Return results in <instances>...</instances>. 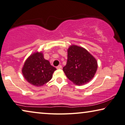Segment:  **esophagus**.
<instances>
[{"label":"esophagus","mask_w":125,"mask_h":125,"mask_svg":"<svg viewBox=\"0 0 125 125\" xmlns=\"http://www.w3.org/2000/svg\"><path fill=\"white\" fill-rule=\"evenodd\" d=\"M57 69H61V68H62V66H61V65H59V66H58L57 67Z\"/></svg>","instance_id":"esophagus-1"}]
</instances>
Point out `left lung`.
<instances>
[{"instance_id": "obj_1", "label": "left lung", "mask_w": 125, "mask_h": 125, "mask_svg": "<svg viewBox=\"0 0 125 125\" xmlns=\"http://www.w3.org/2000/svg\"><path fill=\"white\" fill-rule=\"evenodd\" d=\"M67 61L63 70L70 80L84 85L94 78L97 68L96 59L85 49L73 45L68 49Z\"/></svg>"}]
</instances>
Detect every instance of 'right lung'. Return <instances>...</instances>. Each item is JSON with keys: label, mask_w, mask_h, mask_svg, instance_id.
I'll return each mask as SVG.
<instances>
[{"label": "right lung", "mask_w": 125, "mask_h": 125, "mask_svg": "<svg viewBox=\"0 0 125 125\" xmlns=\"http://www.w3.org/2000/svg\"><path fill=\"white\" fill-rule=\"evenodd\" d=\"M57 69L43 58L41 52H37L27 59L22 68L23 76L28 82L36 86H41L52 78Z\"/></svg>", "instance_id": "obj_1"}]
</instances>
